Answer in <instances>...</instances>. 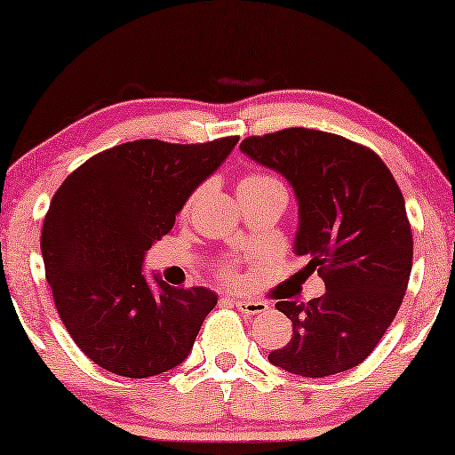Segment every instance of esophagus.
Wrapping results in <instances>:
<instances>
[{"mask_svg":"<svg viewBox=\"0 0 455 455\" xmlns=\"http://www.w3.org/2000/svg\"><path fill=\"white\" fill-rule=\"evenodd\" d=\"M234 304L242 315H263L269 310V304L260 300H235Z\"/></svg>","mask_w":455,"mask_h":455,"instance_id":"34e87169","label":"esophagus"}]
</instances>
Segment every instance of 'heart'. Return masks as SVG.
I'll list each match as a JSON object with an SVG mask.
<instances>
[{"label": "heart", "instance_id": "obj_1", "mask_svg": "<svg viewBox=\"0 0 455 455\" xmlns=\"http://www.w3.org/2000/svg\"><path fill=\"white\" fill-rule=\"evenodd\" d=\"M275 184H282V182H279L277 178L267 176V173H251V176L242 180L238 190H254V188H265V186H275ZM221 275L226 279H234V269L232 267H223Z\"/></svg>", "mask_w": 455, "mask_h": 455}]
</instances>
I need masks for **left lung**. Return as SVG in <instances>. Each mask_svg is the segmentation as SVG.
I'll use <instances>...</instances> for the list:
<instances>
[{
	"instance_id": "8db88e82",
	"label": "left lung",
	"mask_w": 455,
	"mask_h": 455,
	"mask_svg": "<svg viewBox=\"0 0 455 455\" xmlns=\"http://www.w3.org/2000/svg\"><path fill=\"white\" fill-rule=\"evenodd\" d=\"M240 151L282 173L298 198L294 251L325 294L279 300L294 327L269 363L300 377L358 366L395 319L412 271V229L400 186L369 147L310 128L248 136Z\"/></svg>"
}]
</instances>
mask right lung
I'll return each mask as SVG.
<instances>
[{"instance_id":"add662e5","label":"right lung","mask_w":455,"mask_h":455,"mask_svg":"<svg viewBox=\"0 0 455 455\" xmlns=\"http://www.w3.org/2000/svg\"><path fill=\"white\" fill-rule=\"evenodd\" d=\"M235 142H124L84 161L55 192L41 234L45 277L68 333L101 369L145 379L190 354L215 291L161 277L153 290L142 260Z\"/></svg>"}]
</instances>
